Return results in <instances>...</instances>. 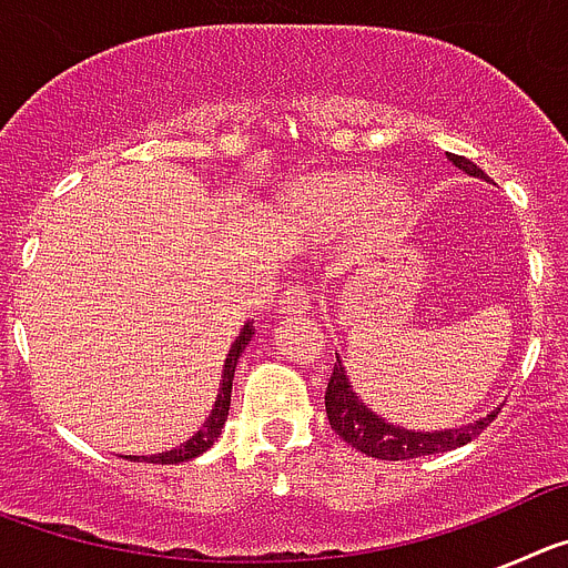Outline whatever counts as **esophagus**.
Masks as SVG:
<instances>
[{
    "label": "esophagus",
    "instance_id": "34e87169",
    "mask_svg": "<svg viewBox=\"0 0 568 568\" xmlns=\"http://www.w3.org/2000/svg\"><path fill=\"white\" fill-rule=\"evenodd\" d=\"M313 310V298L304 287H290L281 298V313L284 315H307Z\"/></svg>",
    "mask_w": 568,
    "mask_h": 568
}]
</instances>
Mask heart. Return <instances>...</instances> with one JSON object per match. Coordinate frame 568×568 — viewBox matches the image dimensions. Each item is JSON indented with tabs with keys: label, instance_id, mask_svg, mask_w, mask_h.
Listing matches in <instances>:
<instances>
[{
	"label": "heart",
	"instance_id": "b5f03b06",
	"mask_svg": "<svg viewBox=\"0 0 568 568\" xmlns=\"http://www.w3.org/2000/svg\"><path fill=\"white\" fill-rule=\"evenodd\" d=\"M301 222L318 233L341 230L358 219L361 213L373 215L378 230H398L409 219L413 202L406 190L395 184H381L373 173L361 170H341V173H324L301 184L293 195Z\"/></svg>",
	"mask_w": 568,
	"mask_h": 568
}]
</instances>
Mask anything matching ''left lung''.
I'll return each mask as SVG.
<instances>
[{"label":"left lung","instance_id":"1","mask_svg":"<svg viewBox=\"0 0 568 568\" xmlns=\"http://www.w3.org/2000/svg\"><path fill=\"white\" fill-rule=\"evenodd\" d=\"M449 162L458 170H464V173L489 182V175H486L475 162L464 159V155L449 153ZM324 404H327V418L329 426L335 429V435H341V438L349 446H355L358 453L381 460H409L424 458V455L449 453V449H458V446L469 444L471 438H478L486 426L498 418V409H491L489 415L478 418L475 424L458 426V429H435V433H415V429L395 426L389 424V420L381 418V415H375L373 409L358 398V393H353V386H349V378H346V369L344 364H341V358L335 361L333 375H329Z\"/></svg>","mask_w":568,"mask_h":568}]
</instances>
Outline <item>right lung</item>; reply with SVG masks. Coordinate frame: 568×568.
Wrapping results in <instances>:
<instances>
[{
	"mask_svg": "<svg viewBox=\"0 0 568 568\" xmlns=\"http://www.w3.org/2000/svg\"><path fill=\"white\" fill-rule=\"evenodd\" d=\"M250 338H253V321L244 324L239 338H235L233 346H230L227 361H224L222 384H219V395H215L213 413H210V418L204 420L202 429H199L190 440H184L182 446H175V449H168V453H159V455H133L130 460H144V464H184V460L199 458L204 449H210V446L219 440V435H222L224 429V420H227V413H230V393H233L235 364H239V355L244 353V346L250 344Z\"/></svg>",
	"mask_w": 568,
	"mask_h": 568,
	"instance_id": "add662e5",
	"label": "right lung"
}]
</instances>
